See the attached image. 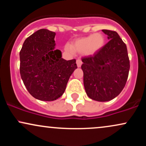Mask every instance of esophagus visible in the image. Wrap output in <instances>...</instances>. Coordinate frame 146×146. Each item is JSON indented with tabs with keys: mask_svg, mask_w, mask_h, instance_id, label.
<instances>
[{
	"mask_svg": "<svg viewBox=\"0 0 146 146\" xmlns=\"http://www.w3.org/2000/svg\"><path fill=\"white\" fill-rule=\"evenodd\" d=\"M76 63H77V66H78V67H80V66H82V60L80 59L77 60Z\"/></svg>",
	"mask_w": 146,
	"mask_h": 146,
	"instance_id": "34e87169",
	"label": "esophagus"
}]
</instances>
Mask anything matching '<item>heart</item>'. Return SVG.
<instances>
[{
  "label": "heart",
  "mask_w": 146,
  "mask_h": 146,
  "mask_svg": "<svg viewBox=\"0 0 146 146\" xmlns=\"http://www.w3.org/2000/svg\"><path fill=\"white\" fill-rule=\"evenodd\" d=\"M104 41L103 35L101 33H95L77 39L71 46L66 45L65 48L69 52L74 51L78 53H86V54L91 55L99 51L104 46Z\"/></svg>",
  "instance_id": "b5f03b06"
}]
</instances>
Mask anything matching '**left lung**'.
<instances>
[{"mask_svg":"<svg viewBox=\"0 0 146 146\" xmlns=\"http://www.w3.org/2000/svg\"><path fill=\"white\" fill-rule=\"evenodd\" d=\"M110 40L93 56L82 58L87 95L98 102L113 100L124 88L130 70L126 45L116 31L102 30Z\"/></svg>","mask_w":146,"mask_h":146,"instance_id":"left-lung-1","label":"left lung"}]
</instances>
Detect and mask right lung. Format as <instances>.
I'll return each instance as SVG.
<instances>
[{"label":"right lung","instance_id":"1","mask_svg":"<svg viewBox=\"0 0 146 146\" xmlns=\"http://www.w3.org/2000/svg\"><path fill=\"white\" fill-rule=\"evenodd\" d=\"M56 33L42 29L25 40L20 51V73L23 83L33 98L53 101L64 93L75 69L76 60L62 58L55 49Z\"/></svg>","mask_w":146,"mask_h":146}]
</instances>
